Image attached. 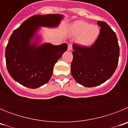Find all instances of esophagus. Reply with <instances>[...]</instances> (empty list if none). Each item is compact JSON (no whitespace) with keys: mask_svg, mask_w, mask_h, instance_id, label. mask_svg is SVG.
<instances>
[{"mask_svg":"<svg viewBox=\"0 0 128 128\" xmlns=\"http://www.w3.org/2000/svg\"><path fill=\"white\" fill-rule=\"evenodd\" d=\"M72 46L71 44H69L68 45V50H72Z\"/></svg>","mask_w":128,"mask_h":128,"instance_id":"esophagus-1","label":"esophagus"}]
</instances>
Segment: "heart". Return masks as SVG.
<instances>
[{
	"label": "heart",
	"instance_id": "1",
	"mask_svg": "<svg viewBox=\"0 0 128 128\" xmlns=\"http://www.w3.org/2000/svg\"><path fill=\"white\" fill-rule=\"evenodd\" d=\"M70 32L74 36L78 37V43L83 47H89L93 45L100 34V29L96 25L82 20H78L71 25Z\"/></svg>",
	"mask_w": 128,
	"mask_h": 128
}]
</instances>
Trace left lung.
<instances>
[{"label": "left lung", "instance_id": "obj_1", "mask_svg": "<svg viewBox=\"0 0 128 128\" xmlns=\"http://www.w3.org/2000/svg\"><path fill=\"white\" fill-rule=\"evenodd\" d=\"M100 34L93 46L73 44L71 74L85 87L100 85L109 80L117 68L119 46L115 32L106 22L98 21Z\"/></svg>", "mask_w": 128, "mask_h": 128}]
</instances>
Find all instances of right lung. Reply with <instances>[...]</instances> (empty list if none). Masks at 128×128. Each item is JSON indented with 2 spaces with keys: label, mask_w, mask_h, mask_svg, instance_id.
Wrapping results in <instances>:
<instances>
[{
  "label": "right lung",
  "mask_w": 128,
  "mask_h": 128,
  "mask_svg": "<svg viewBox=\"0 0 128 128\" xmlns=\"http://www.w3.org/2000/svg\"><path fill=\"white\" fill-rule=\"evenodd\" d=\"M64 16L60 14L34 15L24 21L11 34L6 48L9 74L14 81L29 88L46 84L53 68L67 50L66 44L54 46L42 42L40 28H57Z\"/></svg>",
  "instance_id": "obj_1"
}]
</instances>
